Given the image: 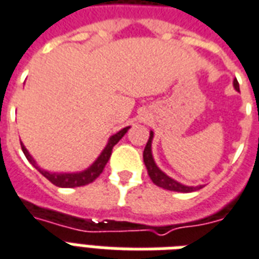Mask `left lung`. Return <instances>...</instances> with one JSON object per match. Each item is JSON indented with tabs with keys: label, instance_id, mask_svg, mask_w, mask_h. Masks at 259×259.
Listing matches in <instances>:
<instances>
[{
	"label": "left lung",
	"instance_id": "obj_1",
	"mask_svg": "<svg viewBox=\"0 0 259 259\" xmlns=\"http://www.w3.org/2000/svg\"><path fill=\"white\" fill-rule=\"evenodd\" d=\"M233 87L236 91H240L239 83H237V79L233 80ZM152 139H154V132L150 130V139L147 141V146L144 148V152H143V159H144V163H146L147 172L151 178L152 183L157 185L158 187H162L165 190L169 191H178V193H191V191H197L202 189V186H186L179 183L178 180L172 179L170 176L162 172L161 169L158 168V165L154 161V157H152Z\"/></svg>",
	"mask_w": 259,
	"mask_h": 259
}]
</instances>
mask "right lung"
Instances as JSON below:
<instances>
[{"label":"right lung","mask_w":259,"mask_h":259,"mask_svg":"<svg viewBox=\"0 0 259 259\" xmlns=\"http://www.w3.org/2000/svg\"><path fill=\"white\" fill-rule=\"evenodd\" d=\"M129 129L130 126H127V127H123L122 130H119L118 133H115V135L111 136L109 140H108L107 146L102 150L101 154L98 155V158H97L96 161L91 163L89 168L84 169V170H81V172H73V174H57V172H48L46 169H41L37 165L36 159L31 157L30 152L27 151V148L23 146V143H20V146H22V151L25 154V157L27 158V161H29V162H30L31 165L44 176V178H47L53 185L58 186V187H65V189H69V187H80V186H85L89 185V183H91V182H94V180L101 175V172L104 170V168H105V165H107L108 159L111 158L113 146L126 135V132Z\"/></svg>","instance_id":"1"}]
</instances>
